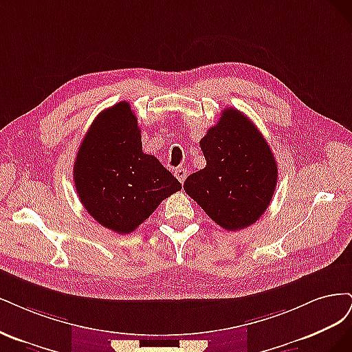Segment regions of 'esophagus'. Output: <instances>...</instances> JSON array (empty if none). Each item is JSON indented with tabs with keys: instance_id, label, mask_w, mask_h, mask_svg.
Listing matches in <instances>:
<instances>
[{
	"instance_id": "esophagus-1",
	"label": "esophagus",
	"mask_w": 352,
	"mask_h": 352,
	"mask_svg": "<svg viewBox=\"0 0 352 352\" xmlns=\"http://www.w3.org/2000/svg\"><path fill=\"white\" fill-rule=\"evenodd\" d=\"M174 175L178 178L179 183H184V181H186V177H187V171H186V169H184L183 166H178V168H175Z\"/></svg>"
}]
</instances>
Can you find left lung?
I'll use <instances>...</instances> for the list:
<instances>
[{"instance_id":"left-lung-1","label":"left lung","mask_w":352,"mask_h":352,"mask_svg":"<svg viewBox=\"0 0 352 352\" xmlns=\"http://www.w3.org/2000/svg\"><path fill=\"white\" fill-rule=\"evenodd\" d=\"M200 149L206 166L187 177V195L223 230L253 225L269 208L278 183V165L262 133L243 112L226 108Z\"/></svg>"}]
</instances>
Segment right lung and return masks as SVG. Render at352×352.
Segmentation results:
<instances>
[{
    "instance_id": "obj_1",
    "label": "right lung",
    "mask_w": 352,
    "mask_h": 352,
    "mask_svg": "<svg viewBox=\"0 0 352 352\" xmlns=\"http://www.w3.org/2000/svg\"><path fill=\"white\" fill-rule=\"evenodd\" d=\"M74 186L87 213L105 228L130 234L181 190L155 156L143 153L138 118L118 102L95 118L78 147Z\"/></svg>"
}]
</instances>
